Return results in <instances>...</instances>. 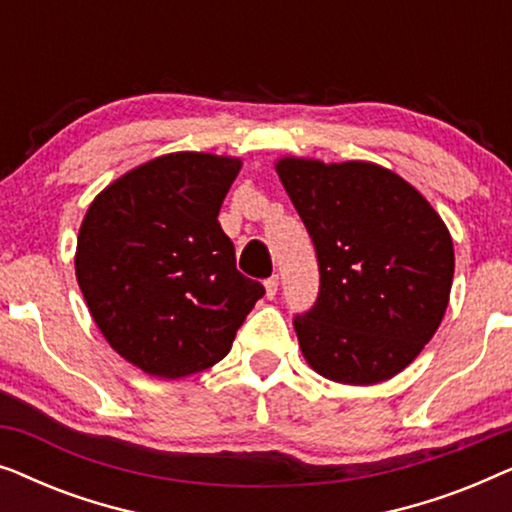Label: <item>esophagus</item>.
Listing matches in <instances>:
<instances>
[{
	"label": "esophagus",
	"instance_id": "esophagus-1",
	"mask_svg": "<svg viewBox=\"0 0 512 512\" xmlns=\"http://www.w3.org/2000/svg\"><path fill=\"white\" fill-rule=\"evenodd\" d=\"M277 286H279V277L272 275L270 279H265V293H268V298H275L277 296Z\"/></svg>",
	"mask_w": 512,
	"mask_h": 512
}]
</instances>
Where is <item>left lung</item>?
<instances>
[{
	"mask_svg": "<svg viewBox=\"0 0 512 512\" xmlns=\"http://www.w3.org/2000/svg\"><path fill=\"white\" fill-rule=\"evenodd\" d=\"M275 167L319 263V296L293 319L307 363L340 384L398 375L450 300L454 247L443 219L375 163L282 158Z\"/></svg>",
	"mask_w": 512,
	"mask_h": 512,
	"instance_id": "obj_1",
	"label": "left lung"
}]
</instances>
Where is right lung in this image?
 <instances>
[{"label": "right lung", "mask_w": 512, "mask_h": 512, "mask_svg": "<svg viewBox=\"0 0 512 512\" xmlns=\"http://www.w3.org/2000/svg\"><path fill=\"white\" fill-rule=\"evenodd\" d=\"M240 167L228 156L170 153L90 202L76 279L109 345L144 373L177 380L214 366L263 298L216 219Z\"/></svg>", "instance_id": "add662e5"}]
</instances>
